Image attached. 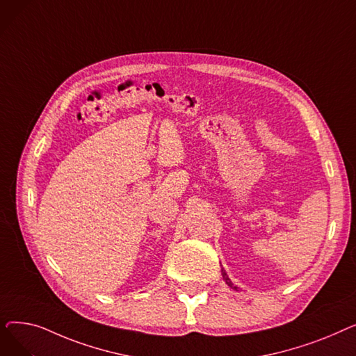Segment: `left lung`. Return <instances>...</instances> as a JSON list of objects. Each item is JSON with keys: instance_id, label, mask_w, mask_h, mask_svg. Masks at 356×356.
<instances>
[{"instance_id": "8db88e82", "label": "left lung", "mask_w": 356, "mask_h": 356, "mask_svg": "<svg viewBox=\"0 0 356 356\" xmlns=\"http://www.w3.org/2000/svg\"><path fill=\"white\" fill-rule=\"evenodd\" d=\"M222 277H223V280H225V283L231 287V289H234V290H236L238 291V287L236 286H234V283L231 282V280H229V277L227 275V273H225V270H222Z\"/></svg>"}]
</instances>
